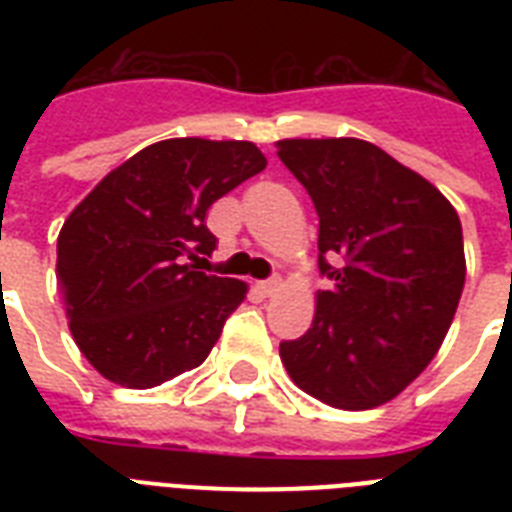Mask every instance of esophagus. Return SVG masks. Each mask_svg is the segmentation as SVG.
<instances>
[{
    "mask_svg": "<svg viewBox=\"0 0 512 512\" xmlns=\"http://www.w3.org/2000/svg\"><path fill=\"white\" fill-rule=\"evenodd\" d=\"M257 289H260L263 295H276V292L281 289V279L279 276H273V279H268V281H260V284H257Z\"/></svg>",
    "mask_w": 512,
    "mask_h": 512,
    "instance_id": "1",
    "label": "esophagus"
}]
</instances>
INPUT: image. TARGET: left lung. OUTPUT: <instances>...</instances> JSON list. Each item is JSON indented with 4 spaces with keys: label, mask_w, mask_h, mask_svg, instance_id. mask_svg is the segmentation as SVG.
<instances>
[{
    "label": "left lung",
    "mask_w": 512,
    "mask_h": 512,
    "mask_svg": "<svg viewBox=\"0 0 512 512\" xmlns=\"http://www.w3.org/2000/svg\"><path fill=\"white\" fill-rule=\"evenodd\" d=\"M319 215L311 329L279 345L289 377L337 409L396 398L436 356L465 287L462 225L444 193L356 138L279 140Z\"/></svg>",
    "instance_id": "obj_1"
}]
</instances>
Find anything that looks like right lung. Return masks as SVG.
I'll use <instances>...</instances> for the list:
<instances>
[{"instance_id":"right-lung-1","label":"right lung","mask_w":512,"mask_h":512,"mask_svg":"<svg viewBox=\"0 0 512 512\" xmlns=\"http://www.w3.org/2000/svg\"><path fill=\"white\" fill-rule=\"evenodd\" d=\"M247 140H159L108 172L58 236V284L84 358L124 388L199 366L247 284L199 271L207 212L265 170Z\"/></svg>"}]
</instances>
